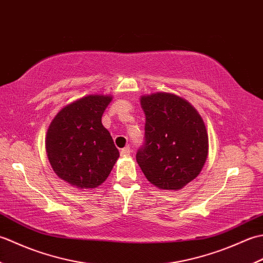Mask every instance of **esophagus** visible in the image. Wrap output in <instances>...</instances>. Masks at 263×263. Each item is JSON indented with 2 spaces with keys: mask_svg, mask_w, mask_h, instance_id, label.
<instances>
[{
  "mask_svg": "<svg viewBox=\"0 0 263 263\" xmlns=\"http://www.w3.org/2000/svg\"><path fill=\"white\" fill-rule=\"evenodd\" d=\"M130 154H131V149H130V147H128V146L121 149V156H122V157H126V156H128Z\"/></svg>",
  "mask_w": 263,
  "mask_h": 263,
  "instance_id": "1",
  "label": "esophagus"
}]
</instances>
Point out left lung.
Segmentation results:
<instances>
[{
	"instance_id": "8db88e82",
	"label": "left lung",
	"mask_w": 263,
	"mask_h": 263,
	"mask_svg": "<svg viewBox=\"0 0 263 263\" xmlns=\"http://www.w3.org/2000/svg\"><path fill=\"white\" fill-rule=\"evenodd\" d=\"M146 115L143 144L137 161L147 180L159 189L180 190L197 177L208 155L204 123L191 104L173 93L140 99Z\"/></svg>"
}]
</instances>
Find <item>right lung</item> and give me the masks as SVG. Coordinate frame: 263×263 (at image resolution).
<instances>
[{"label": "right lung", "mask_w": 263, "mask_h": 263, "mask_svg": "<svg viewBox=\"0 0 263 263\" xmlns=\"http://www.w3.org/2000/svg\"><path fill=\"white\" fill-rule=\"evenodd\" d=\"M110 96L90 95L61 109L48 127L46 153L57 175L78 189L100 185L120 157L102 116Z\"/></svg>", "instance_id": "right-lung-1"}]
</instances>
